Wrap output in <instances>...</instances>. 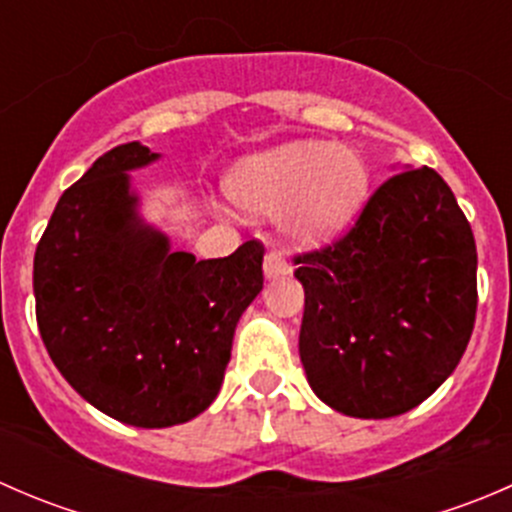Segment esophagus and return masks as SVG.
Returning <instances> with one entry per match:
<instances>
[{
  "label": "esophagus",
  "instance_id": "obj_1",
  "mask_svg": "<svg viewBox=\"0 0 512 512\" xmlns=\"http://www.w3.org/2000/svg\"><path fill=\"white\" fill-rule=\"evenodd\" d=\"M289 275V262L280 252H267L265 255V277L267 280H275V277Z\"/></svg>",
  "mask_w": 512,
  "mask_h": 512
}]
</instances>
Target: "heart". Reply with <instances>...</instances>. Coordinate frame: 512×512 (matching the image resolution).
<instances>
[{
    "instance_id": "obj_1",
    "label": "heart",
    "mask_w": 512,
    "mask_h": 512,
    "mask_svg": "<svg viewBox=\"0 0 512 512\" xmlns=\"http://www.w3.org/2000/svg\"><path fill=\"white\" fill-rule=\"evenodd\" d=\"M225 190L252 213H282V227L299 245H319L356 218L369 168L352 148L299 141L242 160Z\"/></svg>"
}]
</instances>
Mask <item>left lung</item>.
<instances>
[{"label":"left lung","instance_id":"left-lung-1","mask_svg":"<svg viewBox=\"0 0 512 512\" xmlns=\"http://www.w3.org/2000/svg\"><path fill=\"white\" fill-rule=\"evenodd\" d=\"M294 265L304 287L299 356L332 409L406 414L466 352L478 307L476 240L433 168L391 175L342 237L294 255Z\"/></svg>","mask_w":512,"mask_h":512}]
</instances>
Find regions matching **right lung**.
<instances>
[{
    "label": "right lung",
    "instance_id": "right-lung-1",
    "mask_svg": "<svg viewBox=\"0 0 512 512\" xmlns=\"http://www.w3.org/2000/svg\"><path fill=\"white\" fill-rule=\"evenodd\" d=\"M158 153L111 148L56 203L36 245V324L56 369L116 421L165 428L218 396L232 334L262 289L260 240L195 260L136 215L128 170Z\"/></svg>",
    "mask_w": 512,
    "mask_h": 512
}]
</instances>
